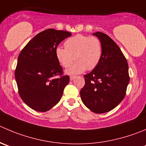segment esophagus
I'll list each match as a JSON object with an SVG mask.
<instances>
[{
    "label": "esophagus",
    "instance_id": "1",
    "mask_svg": "<svg viewBox=\"0 0 146 146\" xmlns=\"http://www.w3.org/2000/svg\"><path fill=\"white\" fill-rule=\"evenodd\" d=\"M75 78H76V76H70V80H74V79H75Z\"/></svg>",
    "mask_w": 146,
    "mask_h": 146
}]
</instances>
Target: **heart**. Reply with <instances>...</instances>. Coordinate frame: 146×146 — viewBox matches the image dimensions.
Returning a JSON list of instances; mask_svg holds the SVG:
<instances>
[{
  "mask_svg": "<svg viewBox=\"0 0 146 146\" xmlns=\"http://www.w3.org/2000/svg\"><path fill=\"white\" fill-rule=\"evenodd\" d=\"M65 48L58 47L56 56L63 67L68 68L76 60V63L66 70L68 75L91 70L100 63L103 53L100 40L95 36L78 34L65 42Z\"/></svg>",
  "mask_w": 146,
  "mask_h": 146,
  "instance_id": "heart-1",
  "label": "heart"
}]
</instances>
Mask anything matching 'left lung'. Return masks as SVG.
Returning a JSON list of instances; mask_svg holds the SVG:
<instances>
[{"mask_svg":"<svg viewBox=\"0 0 146 146\" xmlns=\"http://www.w3.org/2000/svg\"><path fill=\"white\" fill-rule=\"evenodd\" d=\"M103 47L100 63L85 75V86L80 90L81 100L92 112L104 113L115 108L123 100L129 83L128 65L118 45L101 32L93 34Z\"/></svg>","mask_w":146,"mask_h":146,"instance_id":"left-lung-1","label":"left lung"}]
</instances>
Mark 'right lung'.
<instances>
[{
  "label": "right lung",
  "mask_w": 146,
  "mask_h": 146,
  "mask_svg": "<svg viewBox=\"0 0 146 146\" xmlns=\"http://www.w3.org/2000/svg\"><path fill=\"white\" fill-rule=\"evenodd\" d=\"M71 33L47 29L30 40L18 58L15 78L18 93L24 103L39 112L56 106L63 96L70 78L63 76L56 56V49ZM57 75L60 77L55 78Z\"/></svg>",
  "instance_id": "1"
}]
</instances>
